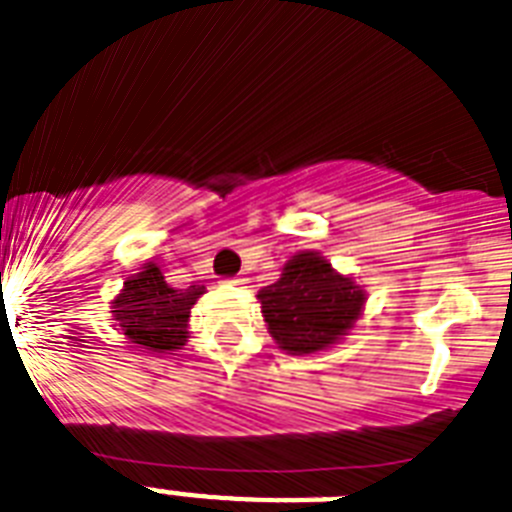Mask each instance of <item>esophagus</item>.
Segmentation results:
<instances>
[{"mask_svg": "<svg viewBox=\"0 0 512 512\" xmlns=\"http://www.w3.org/2000/svg\"><path fill=\"white\" fill-rule=\"evenodd\" d=\"M230 284H243V279H238V277H235V279H230Z\"/></svg>", "mask_w": 512, "mask_h": 512, "instance_id": "obj_1", "label": "esophagus"}]
</instances>
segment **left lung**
Here are the masks:
<instances>
[{
	"label": "left lung",
	"instance_id": "left-lung-1",
	"mask_svg": "<svg viewBox=\"0 0 512 512\" xmlns=\"http://www.w3.org/2000/svg\"><path fill=\"white\" fill-rule=\"evenodd\" d=\"M256 297L274 343L292 356L341 343L366 305L364 287L333 269L320 251L295 253L277 282L259 289Z\"/></svg>",
	"mask_w": 512,
	"mask_h": 512
}]
</instances>
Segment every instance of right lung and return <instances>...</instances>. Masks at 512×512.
<instances>
[{"instance_id": "obj_1", "label": "right lung", "mask_w": 512, "mask_h": 512, "mask_svg": "<svg viewBox=\"0 0 512 512\" xmlns=\"http://www.w3.org/2000/svg\"><path fill=\"white\" fill-rule=\"evenodd\" d=\"M205 295L202 284L174 289L153 261L125 279L120 295L110 302L112 320L130 343L151 354H169L189 338V312Z\"/></svg>"}]
</instances>
